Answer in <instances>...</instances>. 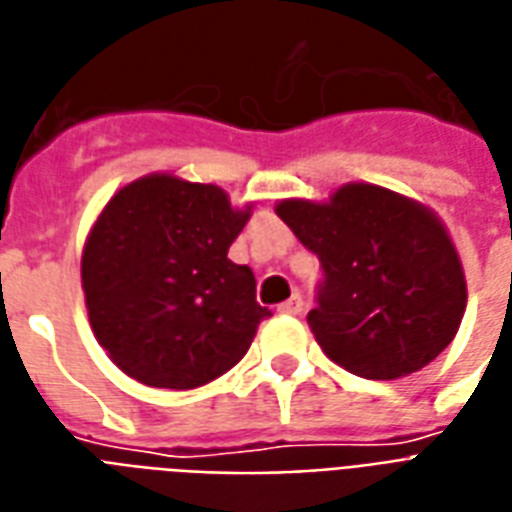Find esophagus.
<instances>
[{
    "instance_id": "34e87169",
    "label": "esophagus",
    "mask_w": 512,
    "mask_h": 512,
    "mask_svg": "<svg viewBox=\"0 0 512 512\" xmlns=\"http://www.w3.org/2000/svg\"><path fill=\"white\" fill-rule=\"evenodd\" d=\"M302 308H305V302H302L300 294H294V297H289V300L278 305V311L289 313V316H300Z\"/></svg>"
}]
</instances>
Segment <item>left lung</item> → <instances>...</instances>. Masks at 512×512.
Masks as SVG:
<instances>
[{"instance_id":"8db88e82","label":"left lung","mask_w":512,"mask_h":512,"mask_svg":"<svg viewBox=\"0 0 512 512\" xmlns=\"http://www.w3.org/2000/svg\"><path fill=\"white\" fill-rule=\"evenodd\" d=\"M278 215L322 264L308 324L330 360L363 379H398L445 352L466 283L445 226L425 207L346 185L330 204L281 201Z\"/></svg>"}]
</instances>
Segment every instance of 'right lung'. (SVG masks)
<instances>
[{"mask_svg": "<svg viewBox=\"0 0 512 512\" xmlns=\"http://www.w3.org/2000/svg\"><path fill=\"white\" fill-rule=\"evenodd\" d=\"M251 210L215 185L152 174L122 188L89 231L81 283L92 333L149 387L193 390L251 349L270 311L229 259Z\"/></svg>", "mask_w": 512, "mask_h": 512, "instance_id": "obj_1", "label": "right lung"}]
</instances>
